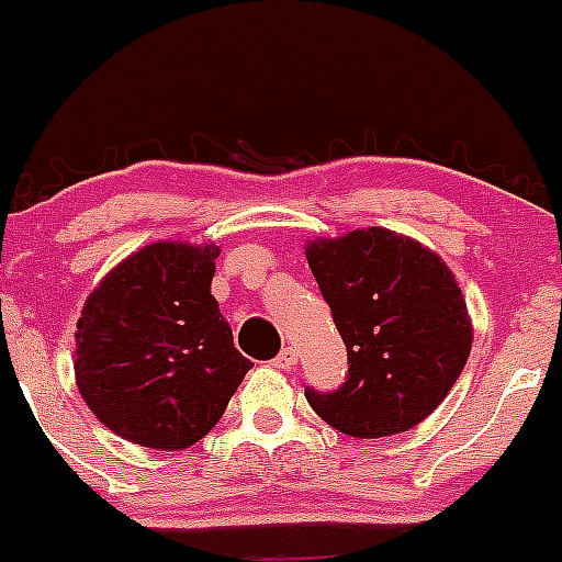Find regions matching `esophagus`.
Returning a JSON list of instances; mask_svg holds the SVG:
<instances>
[{
  "instance_id": "esophagus-1",
  "label": "esophagus",
  "mask_w": 562,
  "mask_h": 562,
  "mask_svg": "<svg viewBox=\"0 0 562 562\" xmlns=\"http://www.w3.org/2000/svg\"><path fill=\"white\" fill-rule=\"evenodd\" d=\"M272 366H276V369H281V371L295 369V366H297V351L292 349V346H286V349H281V355H278L276 360H272Z\"/></svg>"
}]
</instances>
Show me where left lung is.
<instances>
[{"instance_id":"left-lung-1","label":"left lung","mask_w":562,"mask_h":562,"mask_svg":"<svg viewBox=\"0 0 562 562\" xmlns=\"http://www.w3.org/2000/svg\"><path fill=\"white\" fill-rule=\"evenodd\" d=\"M306 261L349 351L337 391L306 385L326 425L380 439L428 419L450 394L473 346L456 276L434 250L385 227L317 238Z\"/></svg>"}]
</instances>
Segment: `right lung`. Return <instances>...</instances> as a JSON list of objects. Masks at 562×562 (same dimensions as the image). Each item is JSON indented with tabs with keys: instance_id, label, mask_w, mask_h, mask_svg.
I'll use <instances>...</instances> for the list:
<instances>
[{
	"instance_id": "add662e5",
	"label": "right lung",
	"mask_w": 562,
	"mask_h": 562,
	"mask_svg": "<svg viewBox=\"0 0 562 562\" xmlns=\"http://www.w3.org/2000/svg\"><path fill=\"white\" fill-rule=\"evenodd\" d=\"M216 258V245L154 241L114 267L78 317V391L140 448H191L252 369L211 295Z\"/></svg>"
}]
</instances>
